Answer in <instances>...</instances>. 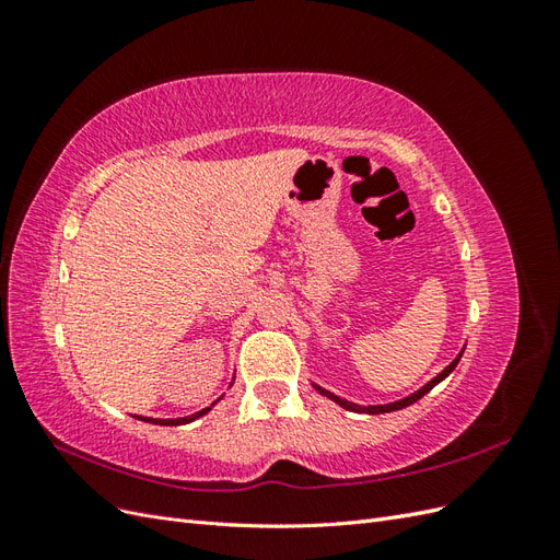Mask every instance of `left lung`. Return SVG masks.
<instances>
[{
	"mask_svg": "<svg viewBox=\"0 0 560 560\" xmlns=\"http://www.w3.org/2000/svg\"><path fill=\"white\" fill-rule=\"evenodd\" d=\"M460 358H463V354H457V360H453L444 371H442V374H439L436 378H432L425 387H420L418 389V393L416 395H411V397H406V399H401V401H395V404H385V406H358V404H350V401H346V399H338V397H334L331 393H327V389H322V387H317L319 389V393L322 395H327V397H331L336 404H341L343 406V409H352V411H366V413H389V411H399V409H404V406H411L413 401H418L422 395H428L430 393V389L439 383V381H444L448 374H451V371L455 369V364L457 362H460Z\"/></svg>",
	"mask_w": 560,
	"mask_h": 560,
	"instance_id": "left-lung-1",
	"label": "left lung"
}]
</instances>
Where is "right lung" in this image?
Masks as SVG:
<instances>
[{"label":"right lung","instance_id":"add662e5","mask_svg":"<svg viewBox=\"0 0 560 560\" xmlns=\"http://www.w3.org/2000/svg\"><path fill=\"white\" fill-rule=\"evenodd\" d=\"M208 411H210V409H202V411H198V413H194V416H186V418H173V420H156V418H140V420L154 422V425H184V422H191V420H196L198 416L208 413Z\"/></svg>","mask_w":560,"mask_h":560}]
</instances>
